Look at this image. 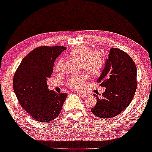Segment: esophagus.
I'll use <instances>...</instances> for the list:
<instances>
[{
    "mask_svg": "<svg viewBox=\"0 0 152 152\" xmlns=\"http://www.w3.org/2000/svg\"><path fill=\"white\" fill-rule=\"evenodd\" d=\"M77 94L78 95L81 96V97H85V96H86V94L83 93H80V92H77Z\"/></svg>",
    "mask_w": 152,
    "mask_h": 152,
    "instance_id": "esophagus-1",
    "label": "esophagus"
}]
</instances>
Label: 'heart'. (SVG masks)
Segmentation results:
<instances>
[{"mask_svg": "<svg viewBox=\"0 0 152 152\" xmlns=\"http://www.w3.org/2000/svg\"><path fill=\"white\" fill-rule=\"evenodd\" d=\"M69 54L73 58L80 60L83 68L92 76L99 75L104 66V54L97 50H92L88 46L79 45L75 47L71 50ZM62 66V60H58L55 64V69L60 70ZM86 80L87 76L86 74L74 75L67 80V86L74 90L81 89L85 86Z\"/></svg>", "mask_w": 152, "mask_h": 152, "instance_id": "1", "label": "heart"}]
</instances>
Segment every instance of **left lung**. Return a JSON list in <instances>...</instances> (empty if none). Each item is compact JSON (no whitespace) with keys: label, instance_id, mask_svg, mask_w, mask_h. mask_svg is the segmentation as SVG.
I'll use <instances>...</instances> for the list:
<instances>
[{"label":"left lung","instance_id":"8db88e82","mask_svg":"<svg viewBox=\"0 0 152 152\" xmlns=\"http://www.w3.org/2000/svg\"><path fill=\"white\" fill-rule=\"evenodd\" d=\"M97 82L105 87L101 97H97L92 113L101 118H110L121 113L133 99L137 89V68L126 52L111 48L109 58Z\"/></svg>","mask_w":152,"mask_h":152}]
</instances>
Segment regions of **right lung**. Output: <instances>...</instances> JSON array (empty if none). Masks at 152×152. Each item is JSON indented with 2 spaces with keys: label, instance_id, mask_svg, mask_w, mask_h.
<instances>
[{
  "label": "right lung",
  "instance_id": "obj_1",
  "mask_svg": "<svg viewBox=\"0 0 152 152\" xmlns=\"http://www.w3.org/2000/svg\"><path fill=\"white\" fill-rule=\"evenodd\" d=\"M64 46H40L22 59L13 77V89L19 103L31 116L39 122L49 123L62 110L66 93L49 90L47 79L53 72L55 60Z\"/></svg>",
  "mask_w": 152,
  "mask_h": 152
}]
</instances>
